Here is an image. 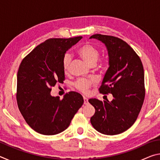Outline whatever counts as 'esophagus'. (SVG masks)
I'll list each match as a JSON object with an SVG mask.
<instances>
[{
    "label": "esophagus",
    "mask_w": 160,
    "mask_h": 160,
    "mask_svg": "<svg viewBox=\"0 0 160 160\" xmlns=\"http://www.w3.org/2000/svg\"><path fill=\"white\" fill-rule=\"evenodd\" d=\"M83 99H84V104H88V99L87 98V97H83Z\"/></svg>",
    "instance_id": "34e87169"
}]
</instances>
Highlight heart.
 Returning <instances> with one entry per match:
<instances>
[{"label": "heart", "mask_w": 160, "mask_h": 160, "mask_svg": "<svg viewBox=\"0 0 160 160\" xmlns=\"http://www.w3.org/2000/svg\"><path fill=\"white\" fill-rule=\"evenodd\" d=\"M78 53L91 66H94L97 63L99 56L98 49L90 43H85L81 46L78 49ZM71 61V54L66 53L63 58V68L65 72H68ZM93 85L94 82L92 81L86 79H79L75 82V88L83 93H88L89 89Z\"/></svg>", "instance_id": "b5f03b06"}]
</instances>
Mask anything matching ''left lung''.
Segmentation results:
<instances>
[{
    "label": "left lung",
    "mask_w": 160,
    "mask_h": 160,
    "mask_svg": "<svg viewBox=\"0 0 160 160\" xmlns=\"http://www.w3.org/2000/svg\"><path fill=\"white\" fill-rule=\"evenodd\" d=\"M90 39L104 43L109 54V68L99 90L112 94V101L90 99L95 109L90 121L97 131L117 135L133 125L145 99V75L142 61L135 51L123 40L109 35L96 34Z\"/></svg>",
    "instance_id": "1"
}]
</instances>
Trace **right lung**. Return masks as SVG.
Here are the masks:
<instances>
[{
    "mask_svg": "<svg viewBox=\"0 0 160 160\" xmlns=\"http://www.w3.org/2000/svg\"><path fill=\"white\" fill-rule=\"evenodd\" d=\"M82 38L48 39L21 62L17 75L18 108L27 123L39 133L63 132L83 104V97L75 92L66 93L63 99L51 95V88L65 80V53Z\"/></svg>",
    "mask_w": 160,
    "mask_h": 160,
    "instance_id": "add662e5",
    "label": "right lung"
}]
</instances>
